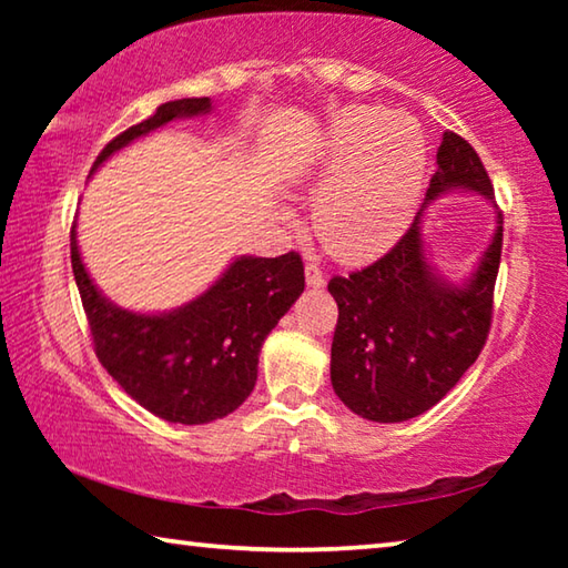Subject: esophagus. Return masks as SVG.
Instances as JSON below:
<instances>
[{"label": "esophagus", "instance_id": "1", "mask_svg": "<svg viewBox=\"0 0 568 568\" xmlns=\"http://www.w3.org/2000/svg\"><path fill=\"white\" fill-rule=\"evenodd\" d=\"M305 283L311 285V287H323V285H325L323 267L315 265V263H307V265H305Z\"/></svg>", "mask_w": 568, "mask_h": 568}]
</instances>
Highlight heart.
<instances>
[{
  "instance_id": "heart-1",
  "label": "heart",
  "mask_w": 568,
  "mask_h": 568,
  "mask_svg": "<svg viewBox=\"0 0 568 568\" xmlns=\"http://www.w3.org/2000/svg\"><path fill=\"white\" fill-rule=\"evenodd\" d=\"M426 160L416 120L376 108L343 110L307 178L325 250L341 261H365L396 243L420 200Z\"/></svg>"
}]
</instances>
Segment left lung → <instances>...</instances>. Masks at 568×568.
I'll list each match as a JSON object with an SVG mask.
<instances>
[{
  "mask_svg": "<svg viewBox=\"0 0 568 568\" xmlns=\"http://www.w3.org/2000/svg\"><path fill=\"white\" fill-rule=\"evenodd\" d=\"M426 207L446 190L494 197V185L470 142L444 132ZM420 213L376 263L333 275L338 303L331 348L333 390L353 413L400 423L426 413L456 386L484 351L494 318V287L504 247L498 213L491 245L466 285L446 283L426 263Z\"/></svg>",
  "mask_w": 568,
  "mask_h": 568,
  "instance_id": "obj_1",
  "label": "left lung"
}]
</instances>
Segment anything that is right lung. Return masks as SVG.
Segmentation results:
<instances>
[{
  "instance_id": "right-lung-1",
  "label": "right lung",
  "mask_w": 568,
  "mask_h": 568,
  "mask_svg": "<svg viewBox=\"0 0 568 568\" xmlns=\"http://www.w3.org/2000/svg\"><path fill=\"white\" fill-rule=\"evenodd\" d=\"M210 112L207 98L160 104L152 118L110 140L94 160L175 118ZM70 230L72 273L88 315L94 355L130 398L170 423H210L233 413L253 393L257 353L305 287L301 255L237 257L197 301L165 315H138L112 305L80 261Z\"/></svg>"
}]
</instances>
